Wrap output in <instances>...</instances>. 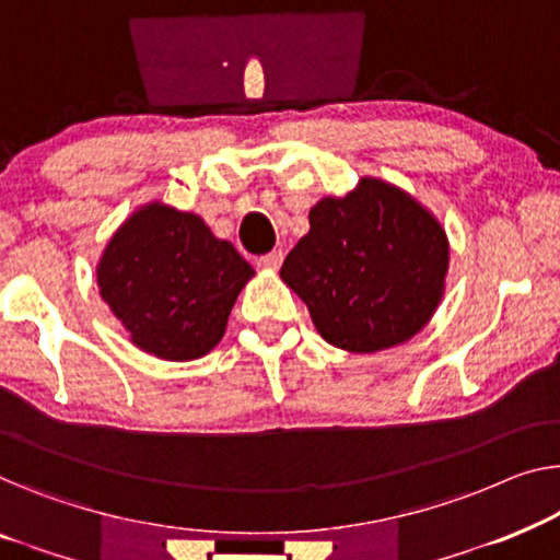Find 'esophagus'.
<instances>
[{"mask_svg": "<svg viewBox=\"0 0 560 560\" xmlns=\"http://www.w3.org/2000/svg\"><path fill=\"white\" fill-rule=\"evenodd\" d=\"M281 264H283V254L281 252H273L269 256L258 258V269H264V271H279Z\"/></svg>", "mask_w": 560, "mask_h": 560, "instance_id": "esophagus-1", "label": "esophagus"}]
</instances>
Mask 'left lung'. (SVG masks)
Returning <instances> with one entry per match:
<instances>
[{"instance_id":"1","label":"left lung","mask_w":560,"mask_h":560,"mask_svg":"<svg viewBox=\"0 0 560 560\" xmlns=\"http://www.w3.org/2000/svg\"><path fill=\"white\" fill-rule=\"evenodd\" d=\"M450 241L438 215L395 183L364 175L308 211L281 281L331 347L374 354L428 327L445 294Z\"/></svg>"}]
</instances>
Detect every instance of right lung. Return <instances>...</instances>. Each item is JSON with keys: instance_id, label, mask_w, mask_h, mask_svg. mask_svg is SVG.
I'll return each mask as SVG.
<instances>
[{"instance_id": "1", "label": "right lung", "mask_w": 560, "mask_h": 560, "mask_svg": "<svg viewBox=\"0 0 560 560\" xmlns=\"http://www.w3.org/2000/svg\"><path fill=\"white\" fill-rule=\"evenodd\" d=\"M95 277L140 352L190 362L223 339L231 308L256 271L198 213L148 200L107 238Z\"/></svg>"}]
</instances>
